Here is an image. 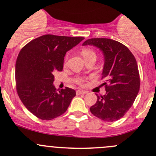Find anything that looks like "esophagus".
Wrapping results in <instances>:
<instances>
[{
    "instance_id": "34e87169",
    "label": "esophagus",
    "mask_w": 156,
    "mask_h": 156,
    "mask_svg": "<svg viewBox=\"0 0 156 156\" xmlns=\"http://www.w3.org/2000/svg\"><path fill=\"white\" fill-rule=\"evenodd\" d=\"M87 91L85 90H77L76 91V94L77 95H81V94H86Z\"/></svg>"
}]
</instances>
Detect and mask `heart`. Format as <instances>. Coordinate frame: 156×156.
<instances>
[{
	"instance_id": "b5f03b06",
	"label": "heart",
	"mask_w": 156,
	"mask_h": 156,
	"mask_svg": "<svg viewBox=\"0 0 156 156\" xmlns=\"http://www.w3.org/2000/svg\"><path fill=\"white\" fill-rule=\"evenodd\" d=\"M81 53L85 59L88 58L89 57H91V56L95 55V52H94V51H92V49H89V48H84V49H82ZM67 60H68V55H66V57H65V60H64L65 64H66V62H67ZM78 83H79L80 84H82L83 81H82V80H79V81H78Z\"/></svg>"
}]
</instances>
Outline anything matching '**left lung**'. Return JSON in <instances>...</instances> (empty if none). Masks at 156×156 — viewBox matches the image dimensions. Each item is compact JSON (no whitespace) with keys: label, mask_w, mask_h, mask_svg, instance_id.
<instances>
[{"label":"left lung","mask_w":156,"mask_h":156,"mask_svg":"<svg viewBox=\"0 0 156 156\" xmlns=\"http://www.w3.org/2000/svg\"><path fill=\"white\" fill-rule=\"evenodd\" d=\"M83 46L93 45L104 55L101 79L106 94L90 107L94 115L104 121H115L130 109L140 89L138 64L133 53L121 43L109 38H91Z\"/></svg>","instance_id":"left-lung-1"}]
</instances>
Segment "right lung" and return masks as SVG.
<instances>
[{
    "mask_svg": "<svg viewBox=\"0 0 156 156\" xmlns=\"http://www.w3.org/2000/svg\"><path fill=\"white\" fill-rule=\"evenodd\" d=\"M83 39L47 34L20 51L15 64L16 90L26 108L38 119L48 121L64 114L76 95L69 87L56 90L53 81L55 73L63 70L66 52Z\"/></svg>",
    "mask_w": 156,
    "mask_h": 156,
    "instance_id": "add662e5",
    "label": "right lung"
}]
</instances>
